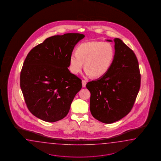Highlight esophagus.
<instances>
[{"label": "esophagus", "instance_id": "obj_1", "mask_svg": "<svg viewBox=\"0 0 161 161\" xmlns=\"http://www.w3.org/2000/svg\"><path fill=\"white\" fill-rule=\"evenodd\" d=\"M82 86H83V87H86V80H83L82 81Z\"/></svg>", "mask_w": 161, "mask_h": 161}]
</instances>
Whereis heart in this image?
Returning <instances> with one entry per match:
<instances>
[{"mask_svg":"<svg viewBox=\"0 0 161 161\" xmlns=\"http://www.w3.org/2000/svg\"><path fill=\"white\" fill-rule=\"evenodd\" d=\"M114 55V48L108 42L93 41L82 43L77 47L76 54L70 55V70L75 75L79 74L84 63L87 75L100 77L111 68Z\"/></svg>","mask_w":161,"mask_h":161,"instance_id":"heart-1","label":"heart"}]
</instances>
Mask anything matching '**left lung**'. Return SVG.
I'll list each match as a JSON object with an SVG mask.
<instances>
[{
  "label": "left lung",
  "mask_w": 161,
  "mask_h": 161,
  "mask_svg": "<svg viewBox=\"0 0 161 161\" xmlns=\"http://www.w3.org/2000/svg\"><path fill=\"white\" fill-rule=\"evenodd\" d=\"M114 42V58L111 68L100 79L86 85L91 93V113L94 118L105 124L117 121L128 114L141 83L136 55L121 40L115 38Z\"/></svg>",
  "instance_id": "1"
}]
</instances>
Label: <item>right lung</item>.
Returning <instances> with one entry per match:
<instances>
[{
    "label": "right lung",
    "instance_id": "right-lung-1",
    "mask_svg": "<svg viewBox=\"0 0 161 161\" xmlns=\"http://www.w3.org/2000/svg\"><path fill=\"white\" fill-rule=\"evenodd\" d=\"M85 36L66 33L45 40L29 51L20 73V86L29 111L43 121L65 117L82 80L71 73L70 57L74 47Z\"/></svg>",
    "mask_w": 161,
    "mask_h": 161
}]
</instances>
